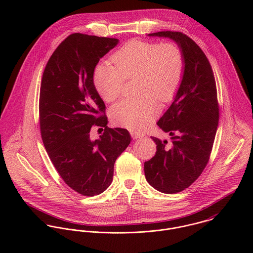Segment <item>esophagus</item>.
Returning <instances> with one entry per match:
<instances>
[{"label": "esophagus", "instance_id": "obj_1", "mask_svg": "<svg viewBox=\"0 0 253 253\" xmlns=\"http://www.w3.org/2000/svg\"><path fill=\"white\" fill-rule=\"evenodd\" d=\"M130 134H131V136H132L133 139H139V138H142V137L144 136L143 134H141V133H139V132H136V131H131Z\"/></svg>", "mask_w": 253, "mask_h": 253}]
</instances>
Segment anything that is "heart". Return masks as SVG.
Returning a JSON list of instances; mask_svg holds the SVG:
<instances>
[{"label":"heart","instance_id":"1","mask_svg":"<svg viewBox=\"0 0 253 253\" xmlns=\"http://www.w3.org/2000/svg\"><path fill=\"white\" fill-rule=\"evenodd\" d=\"M112 62L95 67V88L103 100L113 102L122 94L125 80L135 77L138 95L116 103L110 117L115 125L141 130L158 112V99L169 102L178 92L185 72L183 51L173 42L131 40L113 54Z\"/></svg>","mask_w":253,"mask_h":253}]
</instances>
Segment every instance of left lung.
<instances>
[{"label":"left lung","mask_w":253,"mask_h":253,"mask_svg":"<svg viewBox=\"0 0 253 253\" xmlns=\"http://www.w3.org/2000/svg\"><path fill=\"white\" fill-rule=\"evenodd\" d=\"M149 36L173 39L185 57L182 83L157 122L171 136V145L166 140L151 137L157 150L144 163L148 183L162 193L173 194L188 188L209 161L219 120L217 89L206 55L187 35L162 31Z\"/></svg>","instance_id":"left-lung-1"}]
</instances>
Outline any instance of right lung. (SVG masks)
Wrapping results in <instances>:
<instances>
[{
  "label": "right lung",
  "mask_w": 253,
  "mask_h": 253,
  "mask_svg": "<svg viewBox=\"0 0 253 253\" xmlns=\"http://www.w3.org/2000/svg\"><path fill=\"white\" fill-rule=\"evenodd\" d=\"M117 43L115 38L71 34L54 51L42 76L39 121L44 146L64 182L84 196L110 186L115 161L131 141L126 129L107 127L106 106L93 82L99 60ZM92 126L104 130L95 141L89 137Z\"/></svg>",
  "instance_id": "right-lung-1"
}]
</instances>
